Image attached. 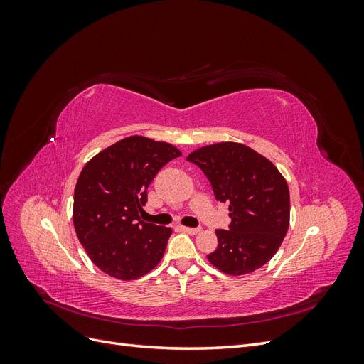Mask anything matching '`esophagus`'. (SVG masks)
Wrapping results in <instances>:
<instances>
[{
  "instance_id": "1",
  "label": "esophagus",
  "mask_w": 364,
  "mask_h": 364,
  "mask_svg": "<svg viewBox=\"0 0 364 364\" xmlns=\"http://www.w3.org/2000/svg\"><path fill=\"white\" fill-rule=\"evenodd\" d=\"M181 229L183 230V232L190 234V235H196V234H199V232H200V229H199V228H186V226H182Z\"/></svg>"
}]
</instances>
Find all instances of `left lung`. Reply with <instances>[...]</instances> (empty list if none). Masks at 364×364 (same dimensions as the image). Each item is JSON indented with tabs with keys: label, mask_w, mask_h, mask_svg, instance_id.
<instances>
[{
	"label": "left lung",
	"mask_w": 364,
	"mask_h": 364,
	"mask_svg": "<svg viewBox=\"0 0 364 364\" xmlns=\"http://www.w3.org/2000/svg\"><path fill=\"white\" fill-rule=\"evenodd\" d=\"M196 164L229 205V230L217 229L218 245L208 261L232 277L262 267L278 252L290 225V193L284 176L258 151L240 142H217L194 150Z\"/></svg>",
	"instance_id": "1"
}]
</instances>
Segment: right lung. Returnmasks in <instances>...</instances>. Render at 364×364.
<instances>
[{
    "label": "right lung",
    "mask_w": 364,
    "mask_h": 364,
    "mask_svg": "<svg viewBox=\"0 0 364 364\" xmlns=\"http://www.w3.org/2000/svg\"><path fill=\"white\" fill-rule=\"evenodd\" d=\"M181 155L168 142L134 135L86 162L75 183L73 222L87 257L109 277L136 279L162 259L173 230L142 222L139 213L156 173Z\"/></svg>",
    "instance_id": "1"
}]
</instances>
